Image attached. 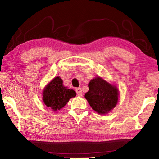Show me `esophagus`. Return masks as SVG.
Returning <instances> with one entry per match:
<instances>
[{
    "mask_svg": "<svg viewBox=\"0 0 159 159\" xmlns=\"http://www.w3.org/2000/svg\"><path fill=\"white\" fill-rule=\"evenodd\" d=\"M76 93H77V95H79V96H81V95H82L83 92H82V90H81V88H76Z\"/></svg>",
    "mask_w": 159,
    "mask_h": 159,
    "instance_id": "obj_1",
    "label": "esophagus"
}]
</instances>
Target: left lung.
I'll return each instance as SVG.
<instances>
[{"label":"left lung","mask_w":159,"mask_h":159,"mask_svg":"<svg viewBox=\"0 0 159 159\" xmlns=\"http://www.w3.org/2000/svg\"><path fill=\"white\" fill-rule=\"evenodd\" d=\"M89 90L85 94L90 106L99 114H107L116 106L119 91L115 85L111 84L100 76L94 78L88 83Z\"/></svg>","instance_id":"obj_1"}]
</instances>
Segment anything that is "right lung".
I'll return each mask as SVG.
<instances>
[{"mask_svg":"<svg viewBox=\"0 0 159 159\" xmlns=\"http://www.w3.org/2000/svg\"><path fill=\"white\" fill-rule=\"evenodd\" d=\"M74 90L69 89L63 85L60 76H56L45 86L43 90V101L47 107L53 111H58L66 105L69 99L76 97Z\"/></svg>","mask_w":159,"mask_h":159,"instance_id":"right-lung-1","label":"right lung"}]
</instances>
